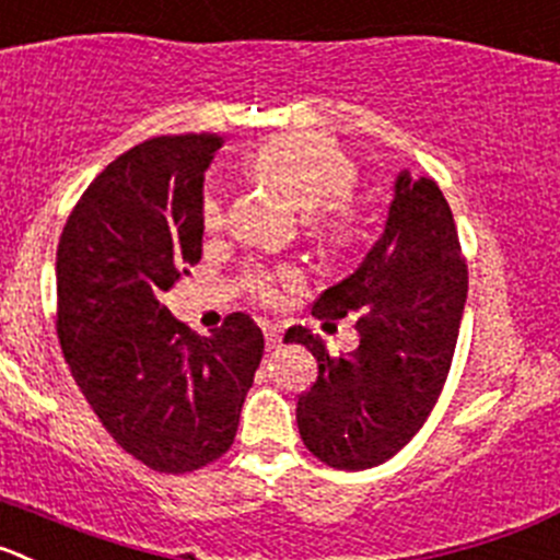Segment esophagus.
<instances>
[{"label":"esophagus","mask_w":560,"mask_h":560,"mask_svg":"<svg viewBox=\"0 0 560 560\" xmlns=\"http://www.w3.org/2000/svg\"><path fill=\"white\" fill-rule=\"evenodd\" d=\"M262 331H265V342L268 348H276L281 342V328L276 323H262Z\"/></svg>","instance_id":"34e87169"}]
</instances>
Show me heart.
I'll return each mask as SVG.
<instances>
[{"mask_svg": "<svg viewBox=\"0 0 560 560\" xmlns=\"http://www.w3.org/2000/svg\"><path fill=\"white\" fill-rule=\"evenodd\" d=\"M248 171L259 182L273 187L301 215L310 221L312 234L326 250L342 254L359 240V218L342 201L357 185V165L334 140L315 132L281 135L262 143L248 156ZM226 221L218 192H207L201 203V223L207 232H218ZM290 281V270H250L245 287L262 304H273L279 287Z\"/></svg>", "mask_w": 560, "mask_h": 560, "instance_id": "b5f03b06", "label": "heart"}]
</instances>
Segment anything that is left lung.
Listing matches in <instances>:
<instances>
[{
	"label": "left lung",
	"instance_id": "left-lung-1",
	"mask_svg": "<svg viewBox=\"0 0 560 560\" xmlns=\"http://www.w3.org/2000/svg\"><path fill=\"white\" fill-rule=\"evenodd\" d=\"M464 301L467 265L451 207L436 182L404 171L378 243L312 306L331 320L359 312L357 351L331 357L304 326L284 334L317 359V381L295 409L312 456L357 472L409 445L451 373Z\"/></svg>",
	"mask_w": 560,
	"mask_h": 560
}]
</instances>
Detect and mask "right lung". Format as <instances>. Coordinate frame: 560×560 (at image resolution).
<instances>
[{
	"instance_id": "add662e5",
	"label": "right lung",
	"mask_w": 560,
	"mask_h": 560,
	"mask_svg": "<svg viewBox=\"0 0 560 560\" xmlns=\"http://www.w3.org/2000/svg\"><path fill=\"white\" fill-rule=\"evenodd\" d=\"M218 135L135 145L91 182L57 245V337L109 436L156 472L232 447L265 337L232 312L198 337L162 304L201 259L203 171Z\"/></svg>"
}]
</instances>
